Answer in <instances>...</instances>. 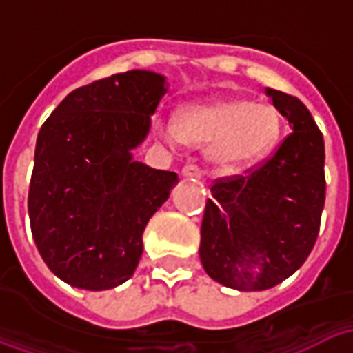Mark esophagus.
<instances>
[{
  "label": "esophagus",
  "instance_id": "34e87169",
  "mask_svg": "<svg viewBox=\"0 0 353 353\" xmlns=\"http://www.w3.org/2000/svg\"><path fill=\"white\" fill-rule=\"evenodd\" d=\"M181 176L189 177V179H200V177H202V170H200L196 164H187V166L181 170Z\"/></svg>",
  "mask_w": 353,
  "mask_h": 353
}]
</instances>
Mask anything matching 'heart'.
I'll return each mask as SVG.
<instances>
[{
    "label": "heart",
    "instance_id": "heart-1",
    "mask_svg": "<svg viewBox=\"0 0 353 353\" xmlns=\"http://www.w3.org/2000/svg\"><path fill=\"white\" fill-rule=\"evenodd\" d=\"M157 132L170 143L208 147V157L221 172H240L257 164L278 145V109L245 98H210L185 105L176 124L159 121Z\"/></svg>",
    "mask_w": 353,
    "mask_h": 353
}]
</instances>
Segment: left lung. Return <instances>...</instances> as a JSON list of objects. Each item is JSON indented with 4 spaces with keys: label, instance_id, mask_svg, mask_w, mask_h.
Masks as SVG:
<instances>
[{
    "label": "left lung",
    "instance_id": "1",
    "mask_svg": "<svg viewBox=\"0 0 353 353\" xmlns=\"http://www.w3.org/2000/svg\"><path fill=\"white\" fill-rule=\"evenodd\" d=\"M291 134L245 176L215 179L200 229V261L212 280L263 291L310 255L325 204V145L303 101L266 88Z\"/></svg>",
    "mask_w": 353,
    "mask_h": 353
}]
</instances>
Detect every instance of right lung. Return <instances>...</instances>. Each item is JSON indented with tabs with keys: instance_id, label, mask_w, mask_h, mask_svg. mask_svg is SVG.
<instances>
[{
	"instance_id": "add662e5",
	"label": "right lung",
	"mask_w": 353,
	"mask_h": 353,
	"mask_svg": "<svg viewBox=\"0 0 353 353\" xmlns=\"http://www.w3.org/2000/svg\"><path fill=\"white\" fill-rule=\"evenodd\" d=\"M166 77L117 73L75 88L39 130L28 212L50 272L73 288L121 285L143 253V230L179 181L134 161Z\"/></svg>"
}]
</instances>
